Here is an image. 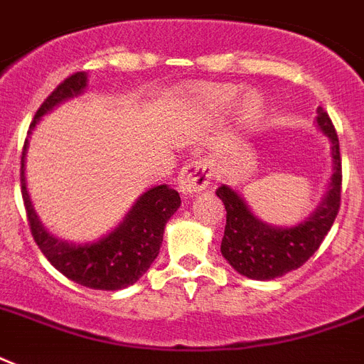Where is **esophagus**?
Masks as SVG:
<instances>
[{"instance_id": "34e87169", "label": "esophagus", "mask_w": 364, "mask_h": 364, "mask_svg": "<svg viewBox=\"0 0 364 364\" xmlns=\"http://www.w3.org/2000/svg\"><path fill=\"white\" fill-rule=\"evenodd\" d=\"M211 164L208 160L193 159L183 166L177 176V188L183 196H191L194 193H202L211 181Z\"/></svg>"}]
</instances>
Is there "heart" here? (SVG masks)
I'll return each instance as SVG.
<instances>
[{
  "mask_svg": "<svg viewBox=\"0 0 364 364\" xmlns=\"http://www.w3.org/2000/svg\"><path fill=\"white\" fill-rule=\"evenodd\" d=\"M238 94V87L234 85H198L193 88V96L196 104L210 115H221L223 111L232 104V100ZM264 109V102L259 92L247 90L240 96L234 109V121L240 128H249L259 121Z\"/></svg>",
  "mask_w": 364,
  "mask_h": 364,
  "instance_id": "obj_1",
  "label": "heart"
}]
</instances>
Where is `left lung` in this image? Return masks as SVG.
<instances>
[{
	"label": "left lung",
	"mask_w": 364,
	"mask_h": 364,
	"mask_svg": "<svg viewBox=\"0 0 364 364\" xmlns=\"http://www.w3.org/2000/svg\"><path fill=\"white\" fill-rule=\"evenodd\" d=\"M317 130L331 141L333 173L325 196L304 221L291 227H277L255 215L242 194L230 185L217 188V196L227 210V227L221 242V253L234 270L259 282H270L296 270L316 253L333 227L340 210L342 160L338 136L333 122L317 107Z\"/></svg>",
	"instance_id": "8db88e82"
}]
</instances>
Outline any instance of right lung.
<instances>
[{"label":"right lung","instance_id":"right-lung-1","mask_svg":"<svg viewBox=\"0 0 364 364\" xmlns=\"http://www.w3.org/2000/svg\"><path fill=\"white\" fill-rule=\"evenodd\" d=\"M87 87L88 75L85 71L68 77L43 102L33 117L28 139L24 143V151H22V160H20L22 198H24L33 240L56 270L82 287L98 289V291H119V289L134 285L159 257L166 223L170 221V217L181 205V198L177 191L166 185L147 188L141 196H137L134 205L113 230L92 242H68L47 230L33 208L31 196L28 193V183H26V153L30 145V136L43 117L48 115L50 111H54L68 100L81 96Z\"/></svg>","mask_w":364,"mask_h":364}]
</instances>
